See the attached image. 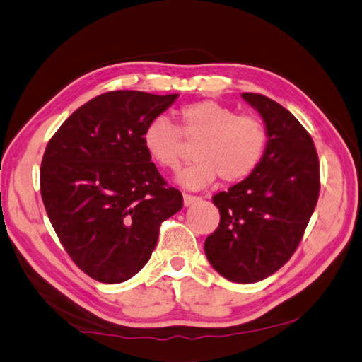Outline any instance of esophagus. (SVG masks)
<instances>
[{
	"mask_svg": "<svg viewBox=\"0 0 362 362\" xmlns=\"http://www.w3.org/2000/svg\"><path fill=\"white\" fill-rule=\"evenodd\" d=\"M201 197L199 196H193V194H183V204H185V207H189V205H193L194 202L199 201Z\"/></svg>",
	"mask_w": 362,
	"mask_h": 362,
	"instance_id": "obj_1",
	"label": "esophagus"
}]
</instances>
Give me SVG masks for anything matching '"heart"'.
Returning a JSON list of instances; mask_svg holds the SVG:
<instances>
[{"instance_id":"heart-1","label":"heart","mask_w":362,"mask_h":362,"mask_svg":"<svg viewBox=\"0 0 362 362\" xmlns=\"http://www.w3.org/2000/svg\"><path fill=\"white\" fill-rule=\"evenodd\" d=\"M194 144L193 165L177 177L191 189L211 185L216 177L226 185L243 182L260 166L268 147V130L257 116L237 115L215 100H197L179 110V127L165 117L148 122L143 147L155 165L175 171L183 158V141Z\"/></svg>"}]
</instances>
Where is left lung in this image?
<instances>
[{"label": "left lung", "instance_id": "1", "mask_svg": "<svg viewBox=\"0 0 362 362\" xmlns=\"http://www.w3.org/2000/svg\"><path fill=\"white\" fill-rule=\"evenodd\" d=\"M242 97L264 119L268 147L252 175L214 196L221 219L204 250L226 279L251 284L278 272L298 247L320 193V165L292 112L265 95Z\"/></svg>", "mask_w": 362, "mask_h": 362}]
</instances>
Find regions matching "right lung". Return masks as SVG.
<instances>
[{
    "instance_id": "obj_1",
    "label": "right lung",
    "mask_w": 362,
    "mask_h": 362,
    "mask_svg": "<svg viewBox=\"0 0 362 362\" xmlns=\"http://www.w3.org/2000/svg\"><path fill=\"white\" fill-rule=\"evenodd\" d=\"M179 94L111 90L80 106L48 141L40 194L64 250L92 279L117 284L151 259L161 223L182 209L143 147Z\"/></svg>"
}]
</instances>
